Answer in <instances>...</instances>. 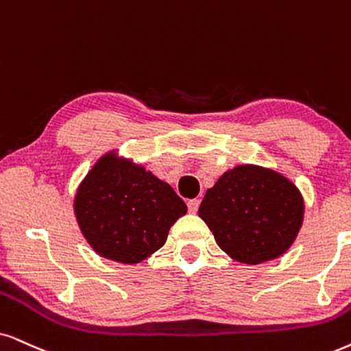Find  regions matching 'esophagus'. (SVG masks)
I'll use <instances>...</instances> for the list:
<instances>
[{"mask_svg":"<svg viewBox=\"0 0 351 351\" xmlns=\"http://www.w3.org/2000/svg\"><path fill=\"white\" fill-rule=\"evenodd\" d=\"M199 204H201L199 199H189V201H188V210L191 212V214H196L197 208H199Z\"/></svg>","mask_w":351,"mask_h":351,"instance_id":"34e87169","label":"esophagus"}]
</instances>
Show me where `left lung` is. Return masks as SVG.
<instances>
[{"label": "left lung", "instance_id": "obj_1", "mask_svg": "<svg viewBox=\"0 0 351 351\" xmlns=\"http://www.w3.org/2000/svg\"><path fill=\"white\" fill-rule=\"evenodd\" d=\"M197 214L227 254L239 263L261 264L291 246L303 223L304 204L298 188L280 173L243 165L207 189Z\"/></svg>", "mask_w": 351, "mask_h": 351}]
</instances>
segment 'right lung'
Instances as JSON below:
<instances>
[{
  "label": "right lung",
  "mask_w": 351,
  "mask_h": 351,
  "mask_svg": "<svg viewBox=\"0 0 351 351\" xmlns=\"http://www.w3.org/2000/svg\"><path fill=\"white\" fill-rule=\"evenodd\" d=\"M74 210L84 237L100 256L136 264L165 245L186 204L143 167L105 155L82 181Z\"/></svg>",
  "instance_id": "right-lung-1"
}]
</instances>
